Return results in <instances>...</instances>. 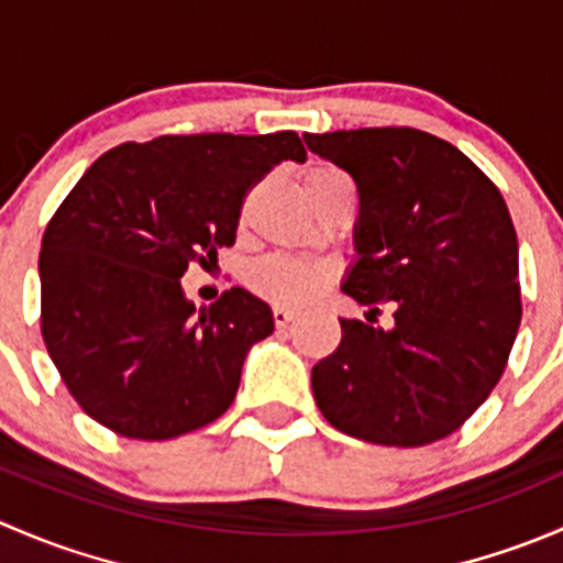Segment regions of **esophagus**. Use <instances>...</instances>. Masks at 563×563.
Listing matches in <instances>:
<instances>
[{
	"label": "esophagus",
	"mask_w": 563,
	"mask_h": 563,
	"mask_svg": "<svg viewBox=\"0 0 563 563\" xmlns=\"http://www.w3.org/2000/svg\"><path fill=\"white\" fill-rule=\"evenodd\" d=\"M294 318H297V313H294V310H288V308H280V305L272 310V321H275V327H288Z\"/></svg>",
	"instance_id": "34e87169"
}]
</instances>
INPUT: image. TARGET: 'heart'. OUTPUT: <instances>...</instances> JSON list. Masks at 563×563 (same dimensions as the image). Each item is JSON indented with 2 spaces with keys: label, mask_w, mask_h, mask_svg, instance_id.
Masks as SVG:
<instances>
[{
  "label": "heart",
  "mask_w": 563,
  "mask_h": 563,
  "mask_svg": "<svg viewBox=\"0 0 563 563\" xmlns=\"http://www.w3.org/2000/svg\"><path fill=\"white\" fill-rule=\"evenodd\" d=\"M340 179H349L340 168L310 166L302 176V185L305 190H318V187L332 185V181ZM334 275H338V269H334L332 261L277 253L255 261L247 275V283L258 297L269 299V302L299 308V305L316 299L334 280Z\"/></svg>",
  "instance_id": "obj_1"
}]
</instances>
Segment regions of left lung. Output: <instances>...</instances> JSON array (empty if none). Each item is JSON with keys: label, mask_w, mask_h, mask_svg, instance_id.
<instances>
[{"label": "left lung", "mask_w": 563, "mask_h": 563, "mask_svg": "<svg viewBox=\"0 0 563 563\" xmlns=\"http://www.w3.org/2000/svg\"><path fill=\"white\" fill-rule=\"evenodd\" d=\"M360 192V261L343 291L389 332L340 318L313 367L329 424L384 446H424L463 428L504 376L523 302L518 234L501 190L457 146L417 128L305 133Z\"/></svg>", "instance_id": "left-lung-1"}]
</instances>
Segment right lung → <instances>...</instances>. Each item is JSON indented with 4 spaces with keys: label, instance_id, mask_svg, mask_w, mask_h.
Returning a JSON list of instances; mask_svg holds the SVG:
<instances>
[{
    "label": "right lung",
    "instance_id": "obj_1",
    "mask_svg": "<svg viewBox=\"0 0 563 563\" xmlns=\"http://www.w3.org/2000/svg\"><path fill=\"white\" fill-rule=\"evenodd\" d=\"M305 157L294 130L157 135L108 150L67 192L40 250V332L95 422L166 441L229 411L272 310L242 288L196 310L179 277L234 245L277 163Z\"/></svg>",
    "mask_w": 563,
    "mask_h": 563
}]
</instances>
